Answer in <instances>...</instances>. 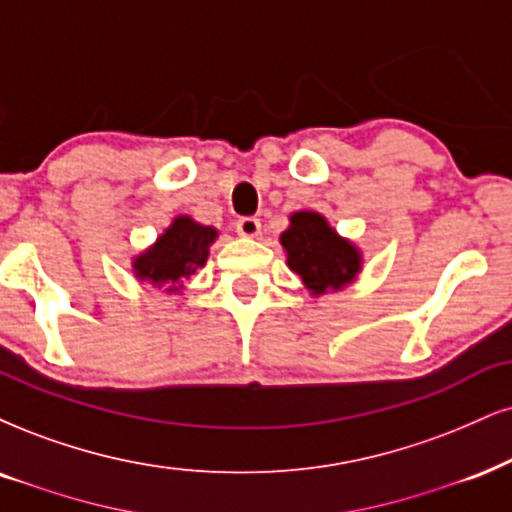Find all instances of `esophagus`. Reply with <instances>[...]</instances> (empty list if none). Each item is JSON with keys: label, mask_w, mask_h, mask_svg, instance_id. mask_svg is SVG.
I'll list each match as a JSON object with an SVG mask.
<instances>
[{"label": "esophagus", "mask_w": 512, "mask_h": 512, "mask_svg": "<svg viewBox=\"0 0 512 512\" xmlns=\"http://www.w3.org/2000/svg\"><path fill=\"white\" fill-rule=\"evenodd\" d=\"M235 230L242 237H258V232H261V220L254 216H244L235 223Z\"/></svg>", "instance_id": "esophagus-1"}]
</instances>
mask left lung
I'll list each match as a JSON object with an SVG mask.
<instances>
[{
	"label": "left lung",
	"instance_id": "obj_1",
	"mask_svg": "<svg viewBox=\"0 0 512 512\" xmlns=\"http://www.w3.org/2000/svg\"><path fill=\"white\" fill-rule=\"evenodd\" d=\"M282 246L287 249V263L313 294L339 289L356 277L361 256L349 242L318 213H294L289 230L282 232Z\"/></svg>",
	"mask_w": 512,
	"mask_h": 512
}]
</instances>
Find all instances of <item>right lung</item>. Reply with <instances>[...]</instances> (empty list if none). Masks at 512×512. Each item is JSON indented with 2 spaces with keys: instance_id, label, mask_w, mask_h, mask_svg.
Listing matches in <instances>:
<instances>
[{
  "instance_id": "right-lung-1",
  "label": "right lung",
  "mask_w": 512,
  "mask_h": 512,
  "mask_svg": "<svg viewBox=\"0 0 512 512\" xmlns=\"http://www.w3.org/2000/svg\"><path fill=\"white\" fill-rule=\"evenodd\" d=\"M216 239L213 227H204L189 218H178L159 237L156 246L135 261L137 277L156 282V285H170L168 292H175V282L192 275L194 270L206 263L208 244Z\"/></svg>"
}]
</instances>
